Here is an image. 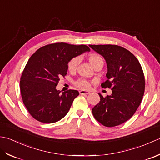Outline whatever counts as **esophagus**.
Listing matches in <instances>:
<instances>
[{"mask_svg":"<svg viewBox=\"0 0 160 160\" xmlns=\"http://www.w3.org/2000/svg\"><path fill=\"white\" fill-rule=\"evenodd\" d=\"M79 93H80V94H88L90 93V92H89V91L81 90H79Z\"/></svg>","mask_w":160,"mask_h":160,"instance_id":"1","label":"esophagus"}]
</instances>
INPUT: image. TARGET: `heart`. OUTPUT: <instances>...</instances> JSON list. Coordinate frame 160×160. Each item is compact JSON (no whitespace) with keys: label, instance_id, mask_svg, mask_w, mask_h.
I'll use <instances>...</instances> for the list:
<instances>
[{"label":"heart","instance_id":"heart-1","mask_svg":"<svg viewBox=\"0 0 160 160\" xmlns=\"http://www.w3.org/2000/svg\"><path fill=\"white\" fill-rule=\"evenodd\" d=\"M87 58L90 62V63L92 65V66L94 68L98 66H103V59L99 54L90 53L87 56ZM79 58L78 57L72 58L71 59L68 61L67 63L68 70H69L70 72H75L77 68L78 65H79ZM74 86L78 88L87 90L90 88L91 82L89 80L83 79V78H80V79H78L77 81H74Z\"/></svg>","mask_w":160,"mask_h":160}]
</instances>
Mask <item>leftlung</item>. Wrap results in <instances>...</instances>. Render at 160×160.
<instances>
[{
  "mask_svg": "<svg viewBox=\"0 0 160 160\" xmlns=\"http://www.w3.org/2000/svg\"><path fill=\"white\" fill-rule=\"evenodd\" d=\"M105 58L107 80L101 85L112 90L111 95L99 94L94 106V118L106 127L122 124L131 118L144 94L145 78L139 61L130 51L117 45H89Z\"/></svg>",
  "mask_w": 160,
  "mask_h": 160,
  "instance_id": "left-lung-1",
  "label": "left lung"
}]
</instances>
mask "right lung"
<instances>
[{"mask_svg":"<svg viewBox=\"0 0 160 160\" xmlns=\"http://www.w3.org/2000/svg\"><path fill=\"white\" fill-rule=\"evenodd\" d=\"M90 50L87 45L61 42L45 45L32 55L22 72L20 90L22 102L33 118L50 123L66 116L79 93L76 90L61 93L56 86L67 74L68 61Z\"/></svg>","mask_w":160,"mask_h":160,"instance_id":"obj_1","label":"right lung"}]
</instances>
